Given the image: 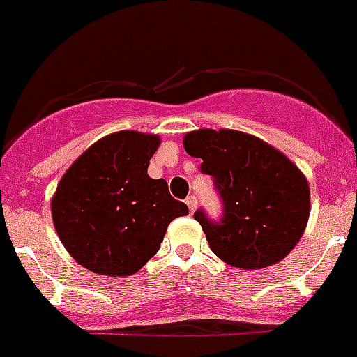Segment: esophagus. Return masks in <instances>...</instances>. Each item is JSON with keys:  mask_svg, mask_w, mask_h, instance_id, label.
<instances>
[{"mask_svg": "<svg viewBox=\"0 0 357 357\" xmlns=\"http://www.w3.org/2000/svg\"><path fill=\"white\" fill-rule=\"evenodd\" d=\"M186 205H188L190 213L194 214V211H195V205H197V199H195V195H190L188 199H186Z\"/></svg>", "mask_w": 357, "mask_h": 357, "instance_id": "esophagus-1", "label": "esophagus"}]
</instances>
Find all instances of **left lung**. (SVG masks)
<instances>
[{
    "label": "left lung",
    "instance_id": "left-lung-1",
    "mask_svg": "<svg viewBox=\"0 0 357 357\" xmlns=\"http://www.w3.org/2000/svg\"><path fill=\"white\" fill-rule=\"evenodd\" d=\"M201 171L214 178L224 218L211 222L197 211L211 250L239 269H264L299 243L310 214L307 176L259 137L237 130H195L182 139Z\"/></svg>",
    "mask_w": 357,
    "mask_h": 357
}]
</instances>
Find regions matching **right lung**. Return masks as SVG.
<instances>
[{
    "label": "right lung",
    "mask_w": 357,
    "mask_h": 357,
    "mask_svg": "<svg viewBox=\"0 0 357 357\" xmlns=\"http://www.w3.org/2000/svg\"><path fill=\"white\" fill-rule=\"evenodd\" d=\"M160 135L116 131L80 154L58 182L50 211L71 258L92 273L130 277L162 245L167 226L188 207L167 182L150 178Z\"/></svg>",
    "instance_id": "add662e5"
}]
</instances>
